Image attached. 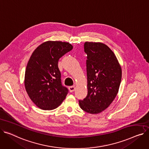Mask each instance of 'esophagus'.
Segmentation results:
<instances>
[{
	"label": "esophagus",
	"instance_id": "34e87169",
	"mask_svg": "<svg viewBox=\"0 0 149 149\" xmlns=\"http://www.w3.org/2000/svg\"><path fill=\"white\" fill-rule=\"evenodd\" d=\"M69 90L70 91V92H73L75 90V87L74 86L69 87Z\"/></svg>",
	"mask_w": 149,
	"mask_h": 149
}]
</instances>
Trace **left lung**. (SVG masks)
Masks as SVG:
<instances>
[{"mask_svg": "<svg viewBox=\"0 0 149 149\" xmlns=\"http://www.w3.org/2000/svg\"><path fill=\"white\" fill-rule=\"evenodd\" d=\"M87 95L79 101L82 110L99 114L114 101L119 89L122 68L111 49L101 42H86Z\"/></svg>", "mask_w": 149, "mask_h": 149, "instance_id": "1", "label": "left lung"}]
</instances>
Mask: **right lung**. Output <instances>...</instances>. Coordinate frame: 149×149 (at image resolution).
<instances>
[{
    "label": "right lung",
    "instance_id": "1",
    "mask_svg": "<svg viewBox=\"0 0 149 149\" xmlns=\"http://www.w3.org/2000/svg\"><path fill=\"white\" fill-rule=\"evenodd\" d=\"M72 48L69 42L48 41L39 45L30 57L24 86L30 99L41 110H53L66 98L68 90L62 85L58 61Z\"/></svg>",
    "mask_w": 149,
    "mask_h": 149
}]
</instances>
